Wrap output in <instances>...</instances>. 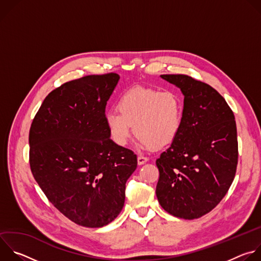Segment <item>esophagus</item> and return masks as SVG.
<instances>
[{
    "mask_svg": "<svg viewBox=\"0 0 261 261\" xmlns=\"http://www.w3.org/2000/svg\"><path fill=\"white\" fill-rule=\"evenodd\" d=\"M147 160H148V159H147L146 157L141 156V155H139V156L137 157V163H138V165H142V164H144Z\"/></svg>",
    "mask_w": 261,
    "mask_h": 261,
    "instance_id": "obj_1",
    "label": "esophagus"
}]
</instances>
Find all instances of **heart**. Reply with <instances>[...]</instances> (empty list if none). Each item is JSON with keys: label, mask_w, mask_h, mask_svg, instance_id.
Listing matches in <instances>:
<instances>
[{"label": "heart", "mask_w": 261, "mask_h": 261, "mask_svg": "<svg viewBox=\"0 0 261 261\" xmlns=\"http://www.w3.org/2000/svg\"><path fill=\"white\" fill-rule=\"evenodd\" d=\"M118 108L120 113L110 110L105 115L109 135L118 145H125L133 130L145 150L171 143L179 132L184 101L173 91L132 88L121 96Z\"/></svg>", "instance_id": "b5f03b06"}]
</instances>
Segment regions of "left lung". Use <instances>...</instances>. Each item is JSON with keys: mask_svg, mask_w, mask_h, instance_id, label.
Segmentation results:
<instances>
[{"mask_svg": "<svg viewBox=\"0 0 261 261\" xmlns=\"http://www.w3.org/2000/svg\"><path fill=\"white\" fill-rule=\"evenodd\" d=\"M180 89L184 111L171 145L156 160L160 205L181 219H197L222 200L238 165L237 124L232 110L214 88L184 74H164Z\"/></svg>", "mask_w": 261, "mask_h": 261, "instance_id": "left-lung-1", "label": "left lung"}]
</instances>
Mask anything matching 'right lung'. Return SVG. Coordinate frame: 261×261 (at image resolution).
Returning <instances> with one entry per match:
<instances>
[{
  "mask_svg": "<svg viewBox=\"0 0 261 261\" xmlns=\"http://www.w3.org/2000/svg\"><path fill=\"white\" fill-rule=\"evenodd\" d=\"M117 73L88 75L50 92L30 129V166L48 200L68 219L91 228L121 213L136 155L110 139L105 107Z\"/></svg>",
  "mask_w": 261,
  "mask_h": 261,
  "instance_id": "obj_1",
  "label": "right lung"
}]
</instances>
